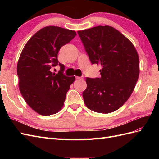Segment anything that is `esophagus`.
<instances>
[{
	"mask_svg": "<svg viewBox=\"0 0 159 159\" xmlns=\"http://www.w3.org/2000/svg\"><path fill=\"white\" fill-rule=\"evenodd\" d=\"M76 79H78V80H79V79H83V76H81V77H80V76H76Z\"/></svg>",
	"mask_w": 159,
	"mask_h": 159,
	"instance_id": "esophagus-1",
	"label": "esophagus"
}]
</instances>
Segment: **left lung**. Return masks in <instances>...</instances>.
Instances as JSON below:
<instances>
[{"label": "left lung", "instance_id": "8db88e82", "mask_svg": "<svg viewBox=\"0 0 159 159\" xmlns=\"http://www.w3.org/2000/svg\"><path fill=\"white\" fill-rule=\"evenodd\" d=\"M92 64L102 66L100 78H87L83 97L87 107L100 113L117 110L129 98L139 75L134 45L110 26L78 31Z\"/></svg>", "mask_w": 159, "mask_h": 159}]
</instances>
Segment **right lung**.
I'll return each mask as SVG.
<instances>
[{
    "label": "right lung",
    "instance_id": "obj_1",
    "mask_svg": "<svg viewBox=\"0 0 159 159\" xmlns=\"http://www.w3.org/2000/svg\"><path fill=\"white\" fill-rule=\"evenodd\" d=\"M76 33L55 26H46L26 42L17 65L19 89L28 105L42 116H50L61 109L66 93L75 80L63 74L64 65L57 59L59 49ZM59 65L57 74L51 68Z\"/></svg>",
    "mask_w": 159,
    "mask_h": 159
}]
</instances>
